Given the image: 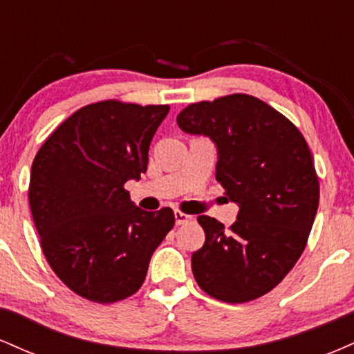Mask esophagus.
<instances>
[{
	"label": "esophagus",
	"instance_id": "1",
	"mask_svg": "<svg viewBox=\"0 0 354 354\" xmlns=\"http://www.w3.org/2000/svg\"><path fill=\"white\" fill-rule=\"evenodd\" d=\"M174 219H176V225L181 226V225H186V223L191 221L193 216H191V214L183 213V211H180V209H176L174 211Z\"/></svg>",
	"mask_w": 354,
	"mask_h": 354
}]
</instances>
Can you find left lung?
<instances>
[{"label":"left lung","instance_id":"8db88e82","mask_svg":"<svg viewBox=\"0 0 354 354\" xmlns=\"http://www.w3.org/2000/svg\"><path fill=\"white\" fill-rule=\"evenodd\" d=\"M176 121L216 143V180L239 205L228 230L198 216L206 239L191 256L194 279L219 301H253L283 281L306 248L319 203L310 146L286 116L245 93L188 104Z\"/></svg>","mask_w":354,"mask_h":354}]
</instances>
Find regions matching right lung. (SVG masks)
Masks as SVG:
<instances>
[{"label": "right lung", "instance_id": "obj_1", "mask_svg": "<svg viewBox=\"0 0 354 354\" xmlns=\"http://www.w3.org/2000/svg\"><path fill=\"white\" fill-rule=\"evenodd\" d=\"M168 104L104 100L80 108L46 138L31 166V214L48 265L88 301L135 295L174 226L171 208L143 211L124 183L148 168Z\"/></svg>", "mask_w": 354, "mask_h": 354}]
</instances>
